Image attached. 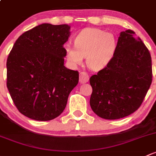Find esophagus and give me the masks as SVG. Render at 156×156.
<instances>
[{
	"label": "esophagus",
	"mask_w": 156,
	"mask_h": 156,
	"mask_svg": "<svg viewBox=\"0 0 156 156\" xmlns=\"http://www.w3.org/2000/svg\"><path fill=\"white\" fill-rule=\"evenodd\" d=\"M89 76L88 75L87 73L86 72H81L80 73V83H86L89 82Z\"/></svg>",
	"instance_id": "34e87169"
}]
</instances>
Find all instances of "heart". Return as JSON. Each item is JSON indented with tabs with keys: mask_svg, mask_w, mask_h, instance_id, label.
<instances>
[{
	"mask_svg": "<svg viewBox=\"0 0 156 156\" xmlns=\"http://www.w3.org/2000/svg\"><path fill=\"white\" fill-rule=\"evenodd\" d=\"M117 42L113 34L98 28H87L81 30L74 39V46L67 45L65 54L72 66L86 63L91 70H100L113 59Z\"/></svg>",
	"mask_w": 156,
	"mask_h": 156,
	"instance_id": "b5f03b06",
	"label": "heart"
}]
</instances>
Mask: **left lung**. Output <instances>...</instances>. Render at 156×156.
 Instances as JSON below:
<instances>
[{
    "label": "left lung",
    "mask_w": 156,
    "mask_h": 156,
    "mask_svg": "<svg viewBox=\"0 0 156 156\" xmlns=\"http://www.w3.org/2000/svg\"><path fill=\"white\" fill-rule=\"evenodd\" d=\"M150 52L133 30L122 31L107 67L90 78V106L105 119H119L135 112L152 83Z\"/></svg>",
    "instance_id": "obj_1"
}]
</instances>
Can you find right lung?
<instances>
[{
  "label": "right lung",
  "mask_w": 156,
  "mask_h": 156,
  "mask_svg": "<svg viewBox=\"0 0 156 156\" xmlns=\"http://www.w3.org/2000/svg\"><path fill=\"white\" fill-rule=\"evenodd\" d=\"M68 25L43 23L22 34L6 61V86L21 113L37 121L58 116L79 73L65 66Z\"/></svg>",
  "instance_id": "obj_1"
}]
</instances>
